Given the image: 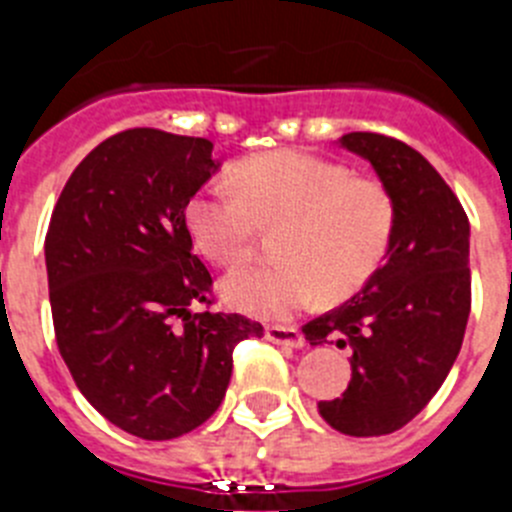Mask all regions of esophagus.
Here are the masks:
<instances>
[{
  "mask_svg": "<svg viewBox=\"0 0 512 512\" xmlns=\"http://www.w3.org/2000/svg\"><path fill=\"white\" fill-rule=\"evenodd\" d=\"M266 338L277 346H289V348H302L305 346V338L297 328H284V325H271L266 328Z\"/></svg>",
  "mask_w": 512,
  "mask_h": 512,
  "instance_id": "esophagus-1",
  "label": "esophagus"
}]
</instances>
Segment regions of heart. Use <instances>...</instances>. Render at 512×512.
Returning a JSON list of instances; mask_svg holds the SVG:
<instances>
[{
  "label": "heart",
  "mask_w": 512,
  "mask_h": 512,
  "mask_svg": "<svg viewBox=\"0 0 512 512\" xmlns=\"http://www.w3.org/2000/svg\"><path fill=\"white\" fill-rule=\"evenodd\" d=\"M269 266L233 271L223 297L261 320H287L320 295L343 300L384 264L397 230L395 194L379 179L307 151H271L202 187L187 205L194 243L220 266L248 261L259 228L279 225Z\"/></svg>",
  "instance_id": "heart-1"
}]
</instances>
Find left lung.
<instances>
[{"label": "left lung", "instance_id": "1", "mask_svg": "<svg viewBox=\"0 0 512 512\" xmlns=\"http://www.w3.org/2000/svg\"><path fill=\"white\" fill-rule=\"evenodd\" d=\"M341 148L372 164L397 202L382 269L359 295L302 325L310 346L351 348V382L318 402L346 436H387L431 402L459 356L469 307V220L451 187L415 148L379 133H348Z\"/></svg>", "mask_w": 512, "mask_h": 512}]
</instances>
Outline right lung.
Here are the masks:
<instances>
[{
  "label": "right lung",
  "instance_id": "right-lung-1",
  "mask_svg": "<svg viewBox=\"0 0 512 512\" xmlns=\"http://www.w3.org/2000/svg\"><path fill=\"white\" fill-rule=\"evenodd\" d=\"M220 169L207 138L133 128L99 143L63 187L45 235L56 343L112 425L169 441L223 402L233 348L261 323L210 305L187 205Z\"/></svg>",
  "mask_w": 512,
  "mask_h": 512
}]
</instances>
